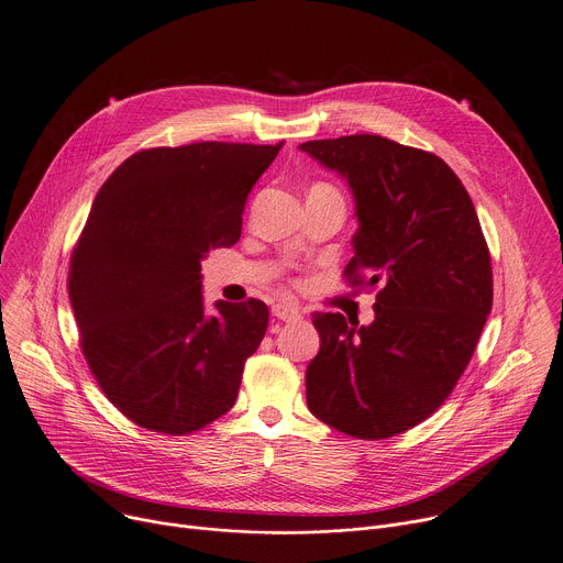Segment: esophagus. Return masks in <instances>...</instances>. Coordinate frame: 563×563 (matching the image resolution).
<instances>
[{"mask_svg": "<svg viewBox=\"0 0 563 563\" xmlns=\"http://www.w3.org/2000/svg\"><path fill=\"white\" fill-rule=\"evenodd\" d=\"M272 314L280 321H287V323L300 319V312L294 308V305H287V302H276L272 308Z\"/></svg>", "mask_w": 563, "mask_h": 563, "instance_id": "34e87169", "label": "esophagus"}]
</instances>
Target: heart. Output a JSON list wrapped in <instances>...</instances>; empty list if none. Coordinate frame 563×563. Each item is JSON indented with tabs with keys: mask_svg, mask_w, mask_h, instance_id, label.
Listing matches in <instances>:
<instances>
[{
	"mask_svg": "<svg viewBox=\"0 0 563 563\" xmlns=\"http://www.w3.org/2000/svg\"><path fill=\"white\" fill-rule=\"evenodd\" d=\"M321 186H323V184H321Z\"/></svg>",
	"mask_w": 563,
	"mask_h": 563,
	"instance_id": "b5f03b06",
	"label": "heart"
}]
</instances>
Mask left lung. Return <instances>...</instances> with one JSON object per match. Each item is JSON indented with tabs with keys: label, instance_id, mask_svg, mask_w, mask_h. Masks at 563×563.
<instances>
[{
	"label": "left lung",
	"instance_id": "1",
	"mask_svg": "<svg viewBox=\"0 0 563 563\" xmlns=\"http://www.w3.org/2000/svg\"><path fill=\"white\" fill-rule=\"evenodd\" d=\"M298 150L345 179L360 224L345 276L379 285L371 325L312 317L308 406L345 435L384 440L435 413L465 373L492 310L489 251L472 197L431 152L377 134Z\"/></svg>",
	"mask_w": 563,
	"mask_h": 563
}]
</instances>
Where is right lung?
I'll return each instance as SVG.
<instances>
[{
	"label": "right lung",
	"mask_w": 563,
	"mask_h": 563,
	"mask_svg": "<svg viewBox=\"0 0 563 563\" xmlns=\"http://www.w3.org/2000/svg\"><path fill=\"white\" fill-rule=\"evenodd\" d=\"M278 150L218 141L143 150L91 203L69 300L98 386L143 429L186 435L238 399L269 310L251 298L209 312L201 261L238 242L246 195Z\"/></svg>",
	"instance_id": "obj_1"
}]
</instances>
